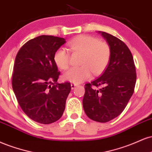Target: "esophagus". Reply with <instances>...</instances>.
Returning a JSON list of instances; mask_svg holds the SVG:
<instances>
[{
	"label": "esophagus",
	"mask_w": 152,
	"mask_h": 152,
	"mask_svg": "<svg viewBox=\"0 0 152 152\" xmlns=\"http://www.w3.org/2000/svg\"><path fill=\"white\" fill-rule=\"evenodd\" d=\"M77 85V84H75V83H72V84H71V88H72L73 90V89H75V87Z\"/></svg>",
	"instance_id": "obj_1"
}]
</instances>
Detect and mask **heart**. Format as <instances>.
<instances>
[{
  "label": "heart",
  "instance_id": "heart-1",
  "mask_svg": "<svg viewBox=\"0 0 152 152\" xmlns=\"http://www.w3.org/2000/svg\"><path fill=\"white\" fill-rule=\"evenodd\" d=\"M69 50L83 53L80 66L72 67L63 75V79L73 83H80L91 77L101 74L107 66L111 56L109 45L90 35H82L68 42ZM53 60L57 67L65 70L69 64V54L65 48H60L55 52Z\"/></svg>",
  "mask_w": 152,
  "mask_h": 152
}]
</instances>
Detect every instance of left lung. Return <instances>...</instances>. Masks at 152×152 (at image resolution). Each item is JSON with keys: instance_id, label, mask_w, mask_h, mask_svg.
I'll list each match as a JSON object with an SVG mask.
<instances>
[{"instance_id": "left-lung-1", "label": "left lung", "mask_w": 152, "mask_h": 152, "mask_svg": "<svg viewBox=\"0 0 152 152\" xmlns=\"http://www.w3.org/2000/svg\"><path fill=\"white\" fill-rule=\"evenodd\" d=\"M111 50L109 65L99 77L85 85L83 104L89 118L107 122L120 115L134 91L137 74L133 56L123 41L99 32Z\"/></svg>"}]
</instances>
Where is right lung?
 <instances>
[{
	"label": "right lung",
	"mask_w": 152,
	"mask_h": 152,
	"mask_svg": "<svg viewBox=\"0 0 152 152\" xmlns=\"http://www.w3.org/2000/svg\"><path fill=\"white\" fill-rule=\"evenodd\" d=\"M65 42L62 37L40 35L26 42L15 57L12 90L23 111L40 124H51L62 117L70 92V83L57 82L60 72L53 60Z\"/></svg>",
	"instance_id": "obj_1"
}]
</instances>
